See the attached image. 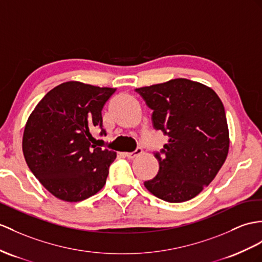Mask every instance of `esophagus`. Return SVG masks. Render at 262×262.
Returning a JSON list of instances; mask_svg holds the SVG:
<instances>
[{"label":"esophagus","instance_id":"esophagus-1","mask_svg":"<svg viewBox=\"0 0 262 262\" xmlns=\"http://www.w3.org/2000/svg\"><path fill=\"white\" fill-rule=\"evenodd\" d=\"M143 152V150L141 149V148H138L136 151H133V152H127V153H125V156L129 158V159H135L136 157H138V156H140L141 155V153Z\"/></svg>","mask_w":262,"mask_h":262}]
</instances>
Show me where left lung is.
I'll return each mask as SVG.
<instances>
[{
	"mask_svg": "<svg viewBox=\"0 0 262 262\" xmlns=\"http://www.w3.org/2000/svg\"><path fill=\"white\" fill-rule=\"evenodd\" d=\"M153 110L157 130L169 137L156 153L159 172L144 187L161 200L184 202L210 184L229 151L225 107L211 88L188 79L136 89Z\"/></svg>",
	"mask_w": 262,
	"mask_h": 262,
	"instance_id": "8db88e82",
	"label": "left lung"
}]
</instances>
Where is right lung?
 <instances>
[{"label":"right lung","instance_id":"obj_1","mask_svg":"<svg viewBox=\"0 0 262 262\" xmlns=\"http://www.w3.org/2000/svg\"><path fill=\"white\" fill-rule=\"evenodd\" d=\"M116 92L79 81L53 88L36 104L24 127L22 149L30 170L55 198L79 202L104 187L117 153L91 144L102 127V109Z\"/></svg>","mask_w":262,"mask_h":262}]
</instances>
